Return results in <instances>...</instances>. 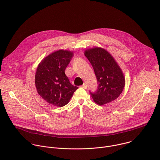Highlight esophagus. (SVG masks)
<instances>
[{"mask_svg":"<svg viewBox=\"0 0 160 160\" xmlns=\"http://www.w3.org/2000/svg\"><path fill=\"white\" fill-rule=\"evenodd\" d=\"M82 87L83 88H85V89H86V88H87V84H86L85 83H84L82 85Z\"/></svg>","mask_w":160,"mask_h":160,"instance_id":"esophagus-1","label":"esophagus"}]
</instances>
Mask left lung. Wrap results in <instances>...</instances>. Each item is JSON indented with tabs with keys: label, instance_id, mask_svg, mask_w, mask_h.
<instances>
[{
	"label": "left lung",
	"instance_id": "obj_1",
	"mask_svg": "<svg viewBox=\"0 0 160 160\" xmlns=\"http://www.w3.org/2000/svg\"><path fill=\"white\" fill-rule=\"evenodd\" d=\"M85 56L92 64L98 81V88L90 92L94 101L99 105L117 99L125 86V80L120 68L106 50L96 48L85 52Z\"/></svg>",
	"mask_w": 160,
	"mask_h": 160
}]
</instances>
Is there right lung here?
<instances>
[{
    "instance_id": "1",
    "label": "right lung",
    "mask_w": 160,
    "mask_h": 160,
    "mask_svg": "<svg viewBox=\"0 0 160 160\" xmlns=\"http://www.w3.org/2000/svg\"><path fill=\"white\" fill-rule=\"evenodd\" d=\"M73 56V52L59 50L45 58L37 68L35 78L37 92L50 104L65 106L78 88L65 75Z\"/></svg>"
}]
</instances>
